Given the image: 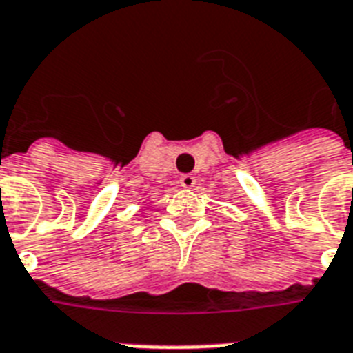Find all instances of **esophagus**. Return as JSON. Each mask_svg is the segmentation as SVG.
<instances>
[{
	"instance_id": "1",
	"label": "esophagus",
	"mask_w": 353,
	"mask_h": 353,
	"mask_svg": "<svg viewBox=\"0 0 353 353\" xmlns=\"http://www.w3.org/2000/svg\"><path fill=\"white\" fill-rule=\"evenodd\" d=\"M180 185L182 188H193L195 185V176L193 174H182L180 176Z\"/></svg>"
}]
</instances>
